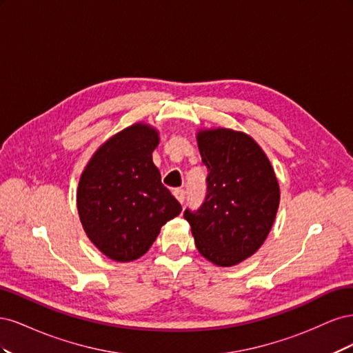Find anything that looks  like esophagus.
<instances>
[{"instance_id": "34e87169", "label": "esophagus", "mask_w": 353, "mask_h": 353, "mask_svg": "<svg viewBox=\"0 0 353 353\" xmlns=\"http://www.w3.org/2000/svg\"><path fill=\"white\" fill-rule=\"evenodd\" d=\"M174 196H175V199H176L179 203H184L185 191H184L183 188H176V190H174Z\"/></svg>"}]
</instances>
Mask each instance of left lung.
Listing matches in <instances>:
<instances>
[{
    "label": "left lung",
    "mask_w": 353,
    "mask_h": 353,
    "mask_svg": "<svg viewBox=\"0 0 353 353\" xmlns=\"http://www.w3.org/2000/svg\"><path fill=\"white\" fill-rule=\"evenodd\" d=\"M208 168V196L196 212H184L196 248L218 266H234L259 250L274 225L280 185L261 145L241 131H197Z\"/></svg>",
    "instance_id": "obj_1"
}]
</instances>
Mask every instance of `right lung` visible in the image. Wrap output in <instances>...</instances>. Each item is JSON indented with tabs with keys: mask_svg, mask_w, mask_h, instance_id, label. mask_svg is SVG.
Wrapping results in <instances>:
<instances>
[{
	"mask_svg": "<svg viewBox=\"0 0 353 353\" xmlns=\"http://www.w3.org/2000/svg\"><path fill=\"white\" fill-rule=\"evenodd\" d=\"M159 140L152 125L128 126L97 148L79 178L77 205L82 228L112 261L141 258L160 228L183 210L153 163Z\"/></svg>",
	"mask_w": 353,
	"mask_h": 353,
	"instance_id": "obj_1",
	"label": "right lung"
}]
</instances>
